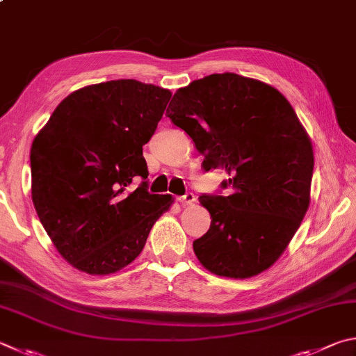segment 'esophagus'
Here are the masks:
<instances>
[{"instance_id":"esophagus-1","label":"esophagus","mask_w":356,"mask_h":356,"mask_svg":"<svg viewBox=\"0 0 356 356\" xmlns=\"http://www.w3.org/2000/svg\"><path fill=\"white\" fill-rule=\"evenodd\" d=\"M177 200H179V204L184 205V207L185 205H193L196 202V196L193 195V193H186V195L177 197Z\"/></svg>"}]
</instances>
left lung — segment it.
<instances>
[{"label":"left lung","mask_w":356,"mask_h":356,"mask_svg":"<svg viewBox=\"0 0 356 356\" xmlns=\"http://www.w3.org/2000/svg\"><path fill=\"white\" fill-rule=\"evenodd\" d=\"M168 118L195 141L205 171L222 168L229 196H200L211 224L193 243L210 273L249 279L279 260L309 205L314 156L279 90L235 73L210 74L174 93Z\"/></svg>","instance_id":"1"}]
</instances>
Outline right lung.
<instances>
[{
	"mask_svg": "<svg viewBox=\"0 0 356 356\" xmlns=\"http://www.w3.org/2000/svg\"><path fill=\"white\" fill-rule=\"evenodd\" d=\"M170 99V90L135 79L95 83L68 95L32 141V202L73 268H126L170 210L171 195L147 191L143 157ZM135 177L144 182L131 192Z\"/></svg>",
	"mask_w": 356,
	"mask_h": 356,
	"instance_id": "obj_1",
	"label": "right lung"
}]
</instances>
